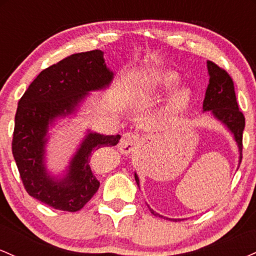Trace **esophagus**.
I'll use <instances>...</instances> for the list:
<instances>
[{
    "mask_svg": "<svg viewBox=\"0 0 256 256\" xmlns=\"http://www.w3.org/2000/svg\"><path fill=\"white\" fill-rule=\"evenodd\" d=\"M138 142H140L138 134H134V132H126V134H122V140H120L119 150L122 152V154H130V152L134 149V146H137Z\"/></svg>",
    "mask_w": 256,
    "mask_h": 256,
    "instance_id": "1",
    "label": "esophagus"
}]
</instances>
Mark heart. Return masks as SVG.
I'll return each mask as SVG.
<instances>
[{"instance_id": "b5f03b06", "label": "heart", "mask_w": 256, "mask_h": 256, "mask_svg": "<svg viewBox=\"0 0 256 256\" xmlns=\"http://www.w3.org/2000/svg\"><path fill=\"white\" fill-rule=\"evenodd\" d=\"M179 77L173 71L154 72L148 77V84L155 88H172L178 83ZM190 102V90L188 88H179L168 100V110L173 113H182L186 110Z\"/></svg>"}]
</instances>
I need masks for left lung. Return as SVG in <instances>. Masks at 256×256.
Returning <instances> with one entry per match:
<instances>
[{"instance_id": "8db88e82", "label": "left lung", "mask_w": 256, "mask_h": 256, "mask_svg": "<svg viewBox=\"0 0 256 256\" xmlns=\"http://www.w3.org/2000/svg\"><path fill=\"white\" fill-rule=\"evenodd\" d=\"M208 74H210V84L206 90V96L204 100V112H210L216 120H219L225 128L231 132L234 140H236L237 146L240 152V164L242 160V138L243 130H244L246 119L243 113L238 110V104L236 101V94H234V82L228 73L225 70L220 68L212 61H207ZM134 179L140 186V178L134 173ZM150 212L155 216L165 219V216L154 212L152 208H149ZM172 222H179V219L166 218Z\"/></svg>"}]
</instances>
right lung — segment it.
Returning a JSON list of instances; mask_svg holds the SVG:
<instances>
[{"instance_id":"add662e5","label":"right lung","mask_w":256,"mask_h":256,"mask_svg":"<svg viewBox=\"0 0 256 256\" xmlns=\"http://www.w3.org/2000/svg\"><path fill=\"white\" fill-rule=\"evenodd\" d=\"M114 73L104 52L91 50L67 56L43 70L18 104L12 152L26 192L58 210H82L100 188L91 171L90 158L102 146L118 144L120 134L106 136L88 131L61 177L46 166L49 126L76 113L90 91L108 88Z\"/></svg>"}]
</instances>
